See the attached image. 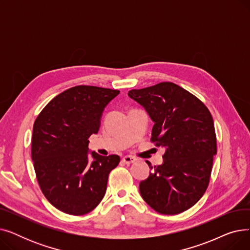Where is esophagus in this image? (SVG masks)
<instances>
[{
	"label": "esophagus",
	"instance_id": "1",
	"mask_svg": "<svg viewBox=\"0 0 250 250\" xmlns=\"http://www.w3.org/2000/svg\"><path fill=\"white\" fill-rule=\"evenodd\" d=\"M136 161V158L133 156H125L123 158V162L125 164H132Z\"/></svg>",
	"mask_w": 250,
	"mask_h": 250
}]
</instances>
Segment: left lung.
Returning <instances> with one entry per match:
<instances>
[{
  "mask_svg": "<svg viewBox=\"0 0 250 250\" xmlns=\"http://www.w3.org/2000/svg\"><path fill=\"white\" fill-rule=\"evenodd\" d=\"M127 95L145 108L154 123L151 140L165 149L163 163L140 182L142 198L161 214L185 212L208 185L217 154L213 117L201 100L171 82L130 90Z\"/></svg>",
  "mask_w": 250,
  "mask_h": 250,
  "instance_id": "1",
  "label": "left lung"
}]
</instances>
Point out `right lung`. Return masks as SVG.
I'll list each match as a JSON object with an SVG mask.
<instances>
[{"mask_svg": "<svg viewBox=\"0 0 250 250\" xmlns=\"http://www.w3.org/2000/svg\"><path fill=\"white\" fill-rule=\"evenodd\" d=\"M120 91L76 86L50 100L33 125L31 157L43 194L60 211L84 215L96 208L106 191L120 156H101L88 148L97 134L107 104Z\"/></svg>", "mask_w": 250, "mask_h": 250, "instance_id": "obj_1", "label": "right lung"}]
</instances>
